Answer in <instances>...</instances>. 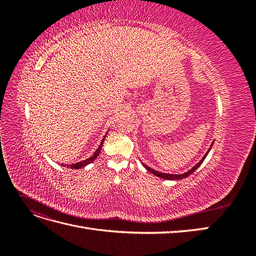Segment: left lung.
Instances as JSON below:
<instances>
[{
  "instance_id": "obj_1",
  "label": "left lung",
  "mask_w": 256,
  "mask_h": 256,
  "mask_svg": "<svg viewBox=\"0 0 256 256\" xmlns=\"http://www.w3.org/2000/svg\"><path fill=\"white\" fill-rule=\"evenodd\" d=\"M214 140L212 141V145H210V147H209L208 148V150L206 152V154H204L203 156V158L200 159L198 164L193 166L192 168H190L188 172H186V173H184V174H168V173H162V172H158V171H154V168H150L148 166H146V164H144L143 162H142V164L144 166V168L147 170V171H150V173H152L154 175H156L157 177H160V178H162V180H182V178H186V177H188L189 175H191L193 172L196 171V170L203 164V161L205 160V158H206V156L208 154V152H210V150H212V145H214Z\"/></svg>"
}]
</instances>
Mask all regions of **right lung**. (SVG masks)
<instances>
[{
	"label": "right lung",
	"instance_id": "1",
	"mask_svg": "<svg viewBox=\"0 0 256 256\" xmlns=\"http://www.w3.org/2000/svg\"><path fill=\"white\" fill-rule=\"evenodd\" d=\"M106 134H108V132H106V136H104V138L102 140V142H100V144H99V146H98V148L96 150V152H95L94 154H92L90 158L85 159V160H83V161H80V162H76V164H69V166H67V168H84V166H86L88 164H92V162L94 161V160L98 157V154H100V150H102V145H104V138H106ZM63 166H64V164H63Z\"/></svg>",
	"mask_w": 256,
	"mask_h": 256
}]
</instances>
